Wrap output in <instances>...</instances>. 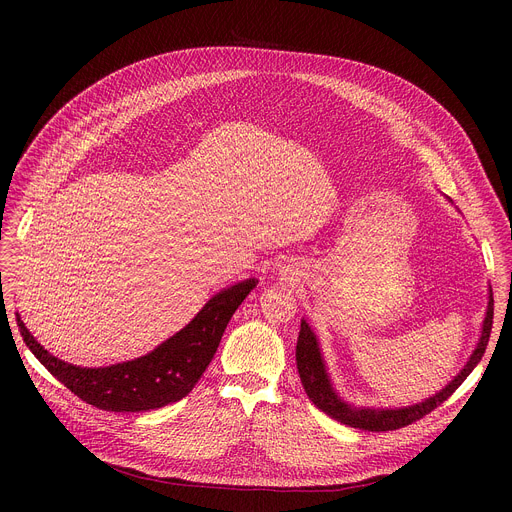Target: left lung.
Wrapping results in <instances>:
<instances>
[{"instance_id": "left-lung-1", "label": "left lung", "mask_w": 512, "mask_h": 512, "mask_svg": "<svg viewBox=\"0 0 512 512\" xmlns=\"http://www.w3.org/2000/svg\"><path fill=\"white\" fill-rule=\"evenodd\" d=\"M492 316H494V300H492V289H490L486 318L482 322V334H480V340H478L474 352L470 354L468 362L464 364V369L440 393H435L433 397H429L421 403L409 405V407L371 409V407H354V405H348L344 399H340V395L334 391L330 377L326 373V364H324V358L320 352L318 338L306 320H302L298 346H296L298 373H300L302 385H304L310 401L318 409H322L326 415H330L332 419H336L344 425L356 427V429H364V431H393V429L411 425L413 421L431 413L435 407H440L466 381V377L474 371V367L484 356V350H486V344L490 338V330H492Z\"/></svg>"}]
</instances>
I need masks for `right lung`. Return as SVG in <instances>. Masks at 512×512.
Returning a JSON list of instances; mask_svg holds the SVG:
<instances>
[{
  "label": "right lung",
  "mask_w": 512,
  "mask_h": 512,
  "mask_svg": "<svg viewBox=\"0 0 512 512\" xmlns=\"http://www.w3.org/2000/svg\"><path fill=\"white\" fill-rule=\"evenodd\" d=\"M255 285V279H245L218 291L188 326L158 348L135 360L111 364V367L87 369L68 364L44 350L20 316L18 328L26 346L48 373L79 399L97 409L115 413L150 411L176 403L192 391L210 364L229 320Z\"/></svg>",
  "instance_id": "1"
}]
</instances>
